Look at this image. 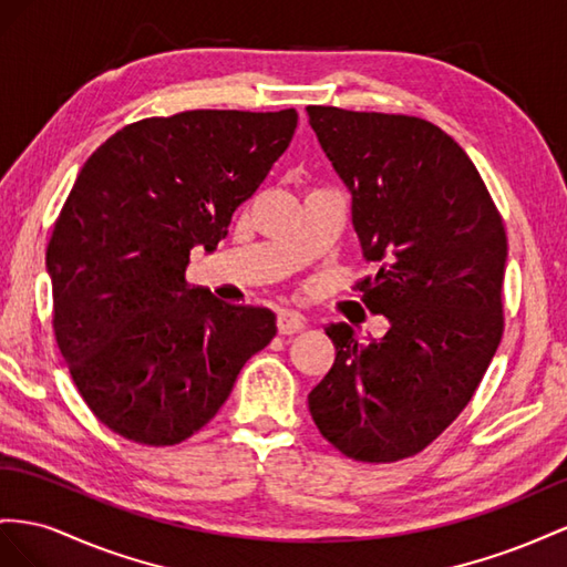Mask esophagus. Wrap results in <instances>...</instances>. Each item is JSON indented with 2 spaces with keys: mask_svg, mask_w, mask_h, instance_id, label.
I'll return each instance as SVG.
<instances>
[{
  "mask_svg": "<svg viewBox=\"0 0 567 567\" xmlns=\"http://www.w3.org/2000/svg\"><path fill=\"white\" fill-rule=\"evenodd\" d=\"M303 328H306V320L297 311H280L278 313V332L280 334H295V332H301Z\"/></svg>",
  "mask_w": 567,
  "mask_h": 567,
  "instance_id": "1",
  "label": "esophagus"
}]
</instances>
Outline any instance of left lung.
I'll return each mask as SVG.
<instances>
[{
  "mask_svg": "<svg viewBox=\"0 0 567 567\" xmlns=\"http://www.w3.org/2000/svg\"><path fill=\"white\" fill-rule=\"evenodd\" d=\"M351 189V218L378 272L353 289L382 313V339L347 322L326 332L334 363L309 394L320 434L344 456H415L473 399L504 334L508 241L477 168L442 127L415 116L306 106Z\"/></svg>",
  "mask_w": 567,
  "mask_h": 567,
  "instance_id": "obj_1",
  "label": "left lung"
}]
</instances>
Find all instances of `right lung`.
I'll list each match as a JSON object with an SVG mask.
<instances>
[{
  "mask_svg": "<svg viewBox=\"0 0 567 567\" xmlns=\"http://www.w3.org/2000/svg\"><path fill=\"white\" fill-rule=\"evenodd\" d=\"M297 111L194 109L121 127L87 161L47 245L52 328L69 373L109 430L173 446L212 420L275 313L189 287L292 142Z\"/></svg>",
  "mask_w": 567,
  "mask_h": 567,
  "instance_id": "right-lung-1",
  "label": "right lung"
}]
</instances>
